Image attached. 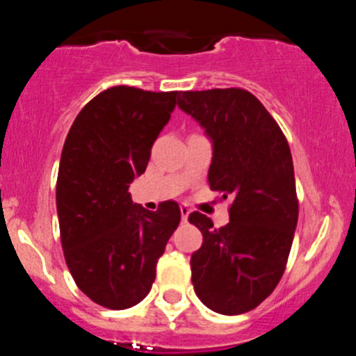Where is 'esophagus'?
<instances>
[{
    "instance_id": "esophagus-1",
    "label": "esophagus",
    "mask_w": 356,
    "mask_h": 356,
    "mask_svg": "<svg viewBox=\"0 0 356 356\" xmlns=\"http://www.w3.org/2000/svg\"><path fill=\"white\" fill-rule=\"evenodd\" d=\"M180 213H181V221H187V219H188V213H191V210H188V207L181 205V207H180Z\"/></svg>"
}]
</instances>
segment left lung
Masks as SVG:
<instances>
[{"label":"left lung","instance_id":"left-lung-1","mask_svg":"<svg viewBox=\"0 0 356 356\" xmlns=\"http://www.w3.org/2000/svg\"><path fill=\"white\" fill-rule=\"evenodd\" d=\"M178 106L212 143L210 188L232 197L222 228L200 212L188 216L203 234L191 257L194 291L217 314L250 312L275 291L291 253L298 225L291 147L248 90H187Z\"/></svg>","mask_w":356,"mask_h":356}]
</instances>
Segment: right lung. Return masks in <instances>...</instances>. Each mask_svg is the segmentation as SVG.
<instances>
[{"instance_id":"1","label":"right lung","mask_w":356,"mask_h":356,"mask_svg":"<svg viewBox=\"0 0 356 356\" xmlns=\"http://www.w3.org/2000/svg\"><path fill=\"white\" fill-rule=\"evenodd\" d=\"M178 96L124 85L103 90L80 110L64 143L56 180L62 250L78 289L105 308L124 310L146 298L180 225L175 201L151 212L128 193Z\"/></svg>"}]
</instances>
